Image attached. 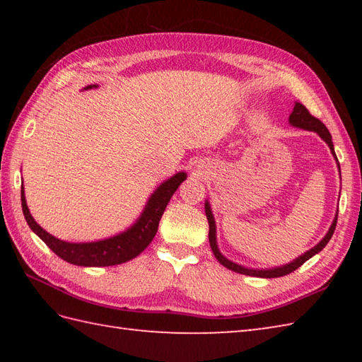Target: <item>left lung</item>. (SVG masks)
Segmentation results:
<instances>
[{
  "label": "left lung",
  "instance_id": "obj_1",
  "mask_svg": "<svg viewBox=\"0 0 362 362\" xmlns=\"http://www.w3.org/2000/svg\"><path fill=\"white\" fill-rule=\"evenodd\" d=\"M289 122H291V126H294V127L317 132L322 140H324L328 144L329 151H332L334 158L337 160L336 153H334V146H333V141H332V135H329L328 129L325 127V124L320 119H317L316 117H313V115L308 112V109H306L303 104L296 103L294 110H292V113L289 115ZM337 166H339V165H337ZM205 214H206V219H209V226H210V230H209L210 247H211L214 257H216V259L219 261V263L224 266V267L230 269V271H235L238 274H244V275H250V276H261V279H276V276H283V275H288L291 272H294L296 269H298L300 266L305 263V261H308L311 257H314V255H316V253H319L322 249L325 247V245L328 244V241L332 240V236L334 233V228H336V224H337V216H336L332 227H329V230H328V233L324 238H322V241L319 244L314 245V247L310 249L308 252H305L303 255H300L297 259L291 261L289 264H284V266H280V267H272V269H249V267H244L241 264H236V263H233V261L227 259L219 252L218 243H216V224H214V218H213V213H211L209 201L205 202Z\"/></svg>",
  "mask_w": 362,
  "mask_h": 362
}]
</instances>
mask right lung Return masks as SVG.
Listing matches in <instances>:
<instances>
[{"mask_svg":"<svg viewBox=\"0 0 362 362\" xmlns=\"http://www.w3.org/2000/svg\"><path fill=\"white\" fill-rule=\"evenodd\" d=\"M95 87L96 86H87L86 90ZM185 179V173H177L173 177H169L168 180H165L156 191H153V194L149 197L148 204L144 206L141 216L136 219L132 227L117 236L93 243H66L62 240H57L56 236H52L46 232V230H43L34 221L33 214H30L28 209L23 185L21 209L30 230H33V232L40 238L57 257L65 259L66 263L86 267L115 266L126 263V261L138 257L146 247H148L151 241L153 240V236L157 233L158 222L161 219V214H163L166 209L169 199L173 197L175 189L180 187V183Z\"/></svg>","mask_w":362,"mask_h":362,"instance_id":"obj_1","label":"right lung"}]
</instances>
